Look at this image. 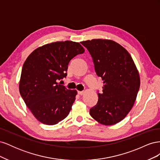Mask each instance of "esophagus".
I'll return each mask as SVG.
<instances>
[{"mask_svg": "<svg viewBox=\"0 0 160 160\" xmlns=\"http://www.w3.org/2000/svg\"><path fill=\"white\" fill-rule=\"evenodd\" d=\"M77 93H78V94L82 95L84 94V91H77Z\"/></svg>", "mask_w": 160, "mask_h": 160, "instance_id": "obj_1", "label": "esophagus"}]
</instances>
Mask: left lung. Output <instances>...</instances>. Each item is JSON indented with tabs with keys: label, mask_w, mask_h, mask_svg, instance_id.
<instances>
[{
	"label": "left lung",
	"mask_w": 160,
	"mask_h": 160,
	"mask_svg": "<svg viewBox=\"0 0 160 160\" xmlns=\"http://www.w3.org/2000/svg\"><path fill=\"white\" fill-rule=\"evenodd\" d=\"M81 43L89 52L96 74L104 84L89 113L101 124L114 125L126 117L136 99L140 86L136 66L128 51L113 41L92 39Z\"/></svg>",
	"instance_id": "1"
}]
</instances>
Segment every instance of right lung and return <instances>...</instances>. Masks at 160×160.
Returning <instances> with one entry per match:
<instances>
[{"mask_svg": "<svg viewBox=\"0 0 160 160\" xmlns=\"http://www.w3.org/2000/svg\"><path fill=\"white\" fill-rule=\"evenodd\" d=\"M85 51L79 42L58 41L37 48L23 65L19 91L40 122L55 125L71 109L77 93L58 81L67 75L69 61Z\"/></svg>", "mask_w": 160, "mask_h": 160, "instance_id": "right-lung-1", "label": "right lung"}]
</instances>
